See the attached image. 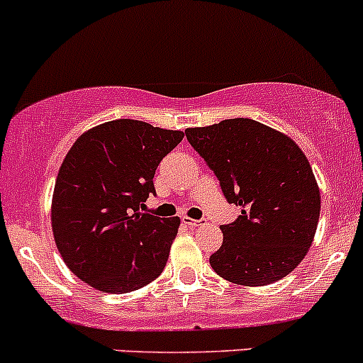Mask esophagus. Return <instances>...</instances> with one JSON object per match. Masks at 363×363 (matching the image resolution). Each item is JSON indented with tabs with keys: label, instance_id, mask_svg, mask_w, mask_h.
Instances as JSON below:
<instances>
[{
	"label": "esophagus",
	"instance_id": "34e87169",
	"mask_svg": "<svg viewBox=\"0 0 363 363\" xmlns=\"http://www.w3.org/2000/svg\"><path fill=\"white\" fill-rule=\"evenodd\" d=\"M182 223H184V225H188V226H193V228L205 225L203 219H193V218H188V216H184V218H182Z\"/></svg>",
	"mask_w": 363,
	"mask_h": 363
}]
</instances>
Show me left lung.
Returning a JSON list of instances; mask_svg holds the SVG:
<instances>
[{
  "mask_svg": "<svg viewBox=\"0 0 363 363\" xmlns=\"http://www.w3.org/2000/svg\"><path fill=\"white\" fill-rule=\"evenodd\" d=\"M221 182L230 203L242 207L223 225L211 256L218 276L242 286L276 283L298 267L320 219L321 195L309 160L294 138L247 117L186 130Z\"/></svg>",
  "mask_w": 363,
  "mask_h": 363,
  "instance_id": "obj_1",
  "label": "left lung"
}]
</instances>
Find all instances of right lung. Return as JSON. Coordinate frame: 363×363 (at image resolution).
<instances>
[{"instance_id":"right-lung-1","label":"right lung","mask_w":363,"mask_h":363,"mask_svg":"<svg viewBox=\"0 0 363 363\" xmlns=\"http://www.w3.org/2000/svg\"><path fill=\"white\" fill-rule=\"evenodd\" d=\"M135 119L98 124L61 163L50 205L54 240L79 279L105 294H128L163 272L181 219L144 214L160 161L182 140Z\"/></svg>"}]
</instances>
